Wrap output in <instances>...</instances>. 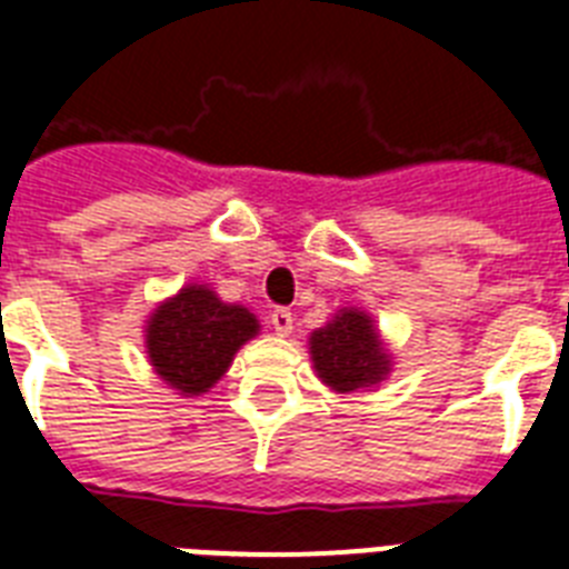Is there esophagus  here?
<instances>
[{"instance_id": "obj_1", "label": "esophagus", "mask_w": 569, "mask_h": 569, "mask_svg": "<svg viewBox=\"0 0 569 569\" xmlns=\"http://www.w3.org/2000/svg\"><path fill=\"white\" fill-rule=\"evenodd\" d=\"M268 319H271V328L277 330V333H289V330H292V312L286 310V307H277V310H271V316H268Z\"/></svg>"}]
</instances>
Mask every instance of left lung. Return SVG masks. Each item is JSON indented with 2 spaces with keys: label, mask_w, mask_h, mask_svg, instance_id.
<instances>
[{
  "label": "left lung",
  "mask_w": 569,
  "mask_h": 569,
  "mask_svg": "<svg viewBox=\"0 0 569 569\" xmlns=\"http://www.w3.org/2000/svg\"><path fill=\"white\" fill-rule=\"evenodd\" d=\"M310 355L319 378L337 392L375 387L389 372V357L380 348L372 319L360 310H339L328 328L316 330Z\"/></svg>",
  "instance_id": "1"
}]
</instances>
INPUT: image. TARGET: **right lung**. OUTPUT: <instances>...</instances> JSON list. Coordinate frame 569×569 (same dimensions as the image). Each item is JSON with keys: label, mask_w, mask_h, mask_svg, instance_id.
Listing matches in <instances>:
<instances>
[{"label": "right lung", "mask_w": 569, "mask_h": 569, "mask_svg": "<svg viewBox=\"0 0 569 569\" xmlns=\"http://www.w3.org/2000/svg\"><path fill=\"white\" fill-rule=\"evenodd\" d=\"M257 319L239 303H223L206 286H186L147 321V355L173 389L200 396L230 369Z\"/></svg>", "instance_id": "right-lung-1"}]
</instances>
